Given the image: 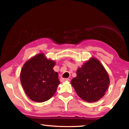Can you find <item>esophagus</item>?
<instances>
[{
  "mask_svg": "<svg viewBox=\"0 0 129 129\" xmlns=\"http://www.w3.org/2000/svg\"><path fill=\"white\" fill-rule=\"evenodd\" d=\"M70 79L69 78H61L60 81L61 82H66V81H69Z\"/></svg>",
  "mask_w": 129,
  "mask_h": 129,
  "instance_id": "1",
  "label": "esophagus"
}]
</instances>
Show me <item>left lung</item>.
I'll list each match as a JSON object with an SVG mask.
<instances>
[{
    "label": "left lung",
    "instance_id": "obj_1",
    "mask_svg": "<svg viewBox=\"0 0 129 129\" xmlns=\"http://www.w3.org/2000/svg\"><path fill=\"white\" fill-rule=\"evenodd\" d=\"M71 83L77 95L84 101L94 102L105 94L110 83L109 75L98 59L91 58L77 70Z\"/></svg>",
    "mask_w": 129,
    "mask_h": 129
}]
</instances>
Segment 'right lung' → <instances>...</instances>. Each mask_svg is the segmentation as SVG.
Returning a JSON list of instances; mask_svg holds the SVG:
<instances>
[{"label": "right lung", "instance_id": "1", "mask_svg": "<svg viewBox=\"0 0 129 129\" xmlns=\"http://www.w3.org/2000/svg\"><path fill=\"white\" fill-rule=\"evenodd\" d=\"M53 61L43 53L35 56L24 63L20 73V82L27 96L36 102L47 101L56 93L60 84L58 73L53 69Z\"/></svg>", "mask_w": 129, "mask_h": 129}]
</instances>
